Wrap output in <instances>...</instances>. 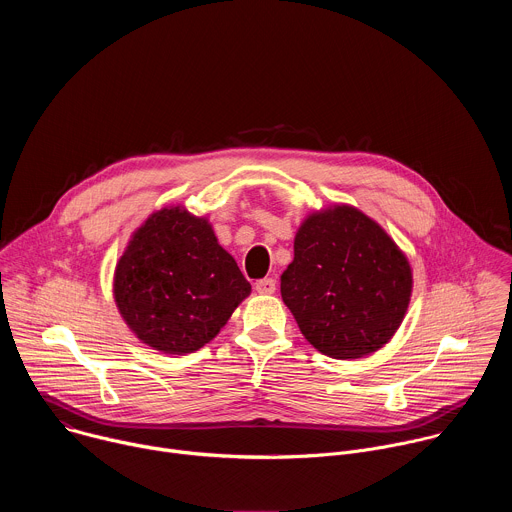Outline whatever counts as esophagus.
I'll use <instances>...</instances> for the list:
<instances>
[{"label":"esophagus","instance_id":"esophagus-1","mask_svg":"<svg viewBox=\"0 0 512 512\" xmlns=\"http://www.w3.org/2000/svg\"><path fill=\"white\" fill-rule=\"evenodd\" d=\"M255 289H257V294L271 296L273 291H275V279L265 277V279H261V281H257V283H255Z\"/></svg>","mask_w":512,"mask_h":512}]
</instances>
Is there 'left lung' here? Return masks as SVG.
<instances>
[{"mask_svg": "<svg viewBox=\"0 0 512 512\" xmlns=\"http://www.w3.org/2000/svg\"><path fill=\"white\" fill-rule=\"evenodd\" d=\"M413 291L407 255L350 204L310 212L281 275L283 304L304 338L338 360L369 356L399 330Z\"/></svg>", "mask_w": 512, "mask_h": 512, "instance_id": "8db88e82", "label": "left lung"}]
</instances>
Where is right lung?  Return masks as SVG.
I'll return each mask as SVG.
<instances>
[{"label": "right lung", "mask_w": 512, "mask_h": 512, "mask_svg": "<svg viewBox=\"0 0 512 512\" xmlns=\"http://www.w3.org/2000/svg\"><path fill=\"white\" fill-rule=\"evenodd\" d=\"M249 294L251 283L218 245L208 218L182 204L145 218L113 273L123 322L164 354H190L208 344Z\"/></svg>", "instance_id": "right-lung-1"}]
</instances>
